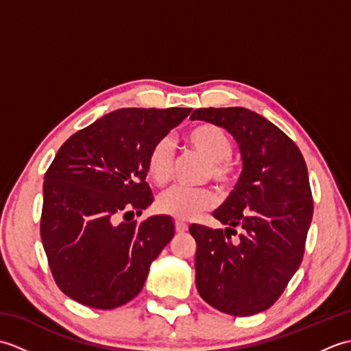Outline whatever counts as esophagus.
<instances>
[{"label": "esophagus", "mask_w": 351, "mask_h": 351, "mask_svg": "<svg viewBox=\"0 0 351 351\" xmlns=\"http://www.w3.org/2000/svg\"><path fill=\"white\" fill-rule=\"evenodd\" d=\"M175 229H176L178 234H184L185 230L189 229V226H187V223L182 221V220H175Z\"/></svg>", "instance_id": "obj_1"}]
</instances>
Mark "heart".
I'll return each instance as SVG.
<instances>
[{
  "label": "heart",
  "mask_w": 351,
  "mask_h": 351,
  "mask_svg": "<svg viewBox=\"0 0 351 351\" xmlns=\"http://www.w3.org/2000/svg\"><path fill=\"white\" fill-rule=\"evenodd\" d=\"M185 143L208 162L206 176L220 189H228L237 180V166L230 160L234 141L229 134L214 123H197L185 134ZM173 154L167 140H160L151 147L146 158L147 176L156 185H164L170 178ZM215 205L210 190H187L171 187L156 200L161 214L180 220H191Z\"/></svg>",
  "instance_id": "b5f03b06"
}]
</instances>
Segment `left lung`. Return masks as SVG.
<instances>
[{"label":"left lung","mask_w":351,"mask_h":351,"mask_svg":"<svg viewBox=\"0 0 351 351\" xmlns=\"http://www.w3.org/2000/svg\"><path fill=\"white\" fill-rule=\"evenodd\" d=\"M190 119L223 126L240 146L243 171L214 219L228 229L190 226L196 288L225 314L268 309L300 267L314 200L300 149L278 126L243 107L197 108ZM240 228L234 242L230 233Z\"/></svg>","instance_id":"obj_1"}]
</instances>
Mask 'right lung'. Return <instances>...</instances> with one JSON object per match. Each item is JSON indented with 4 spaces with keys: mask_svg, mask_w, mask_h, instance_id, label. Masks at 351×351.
Returning <instances> with one entry per match:
<instances>
[{
    "mask_svg": "<svg viewBox=\"0 0 351 351\" xmlns=\"http://www.w3.org/2000/svg\"><path fill=\"white\" fill-rule=\"evenodd\" d=\"M191 108H121L64 141L43 182L40 238L52 278L84 306L114 309L136 297L175 235L167 215L130 219L152 204L151 147Z\"/></svg>",
    "mask_w": 351,
    "mask_h": 351,
    "instance_id": "right-lung-1",
    "label": "right lung"
}]
</instances>
